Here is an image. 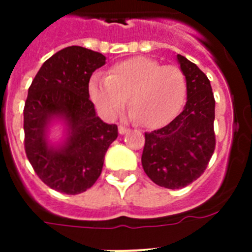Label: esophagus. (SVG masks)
Returning <instances> with one entry per match:
<instances>
[{"mask_svg":"<svg viewBox=\"0 0 252 252\" xmlns=\"http://www.w3.org/2000/svg\"><path fill=\"white\" fill-rule=\"evenodd\" d=\"M119 132L120 135H125L126 132H128V128L125 127V126H122V125H120L119 126Z\"/></svg>","mask_w":252,"mask_h":252,"instance_id":"obj_1","label":"esophagus"}]
</instances>
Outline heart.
I'll return each mask as SVG.
<instances>
[{
    "label": "heart",
    "mask_w": 252,
    "mask_h": 252,
    "mask_svg": "<svg viewBox=\"0 0 252 252\" xmlns=\"http://www.w3.org/2000/svg\"><path fill=\"white\" fill-rule=\"evenodd\" d=\"M88 90L93 103L106 117L119 115L128 97L131 117L145 127L158 128L182 110L187 79L177 66L137 57L113 65L107 77L93 75Z\"/></svg>",
    "instance_id": "obj_1"
}]
</instances>
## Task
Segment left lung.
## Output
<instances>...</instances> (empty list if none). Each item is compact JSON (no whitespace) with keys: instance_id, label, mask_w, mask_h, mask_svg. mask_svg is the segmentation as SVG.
<instances>
[{"instance_id":"8db88e82","label":"left lung","mask_w":252,"mask_h":252,"mask_svg":"<svg viewBox=\"0 0 252 252\" xmlns=\"http://www.w3.org/2000/svg\"><path fill=\"white\" fill-rule=\"evenodd\" d=\"M178 63L187 79V103L169 125L145 133L141 162L154 183L180 189L203 174L216 146L215 97L207 75L183 55Z\"/></svg>"}]
</instances>
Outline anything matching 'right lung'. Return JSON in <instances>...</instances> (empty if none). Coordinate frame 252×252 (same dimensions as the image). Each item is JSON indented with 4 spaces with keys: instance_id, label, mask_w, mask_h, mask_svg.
Returning <instances> with one entry per match:
<instances>
[{
    "instance_id": "add662e5",
    "label": "right lung",
    "mask_w": 252,
    "mask_h": 252,
    "mask_svg": "<svg viewBox=\"0 0 252 252\" xmlns=\"http://www.w3.org/2000/svg\"><path fill=\"white\" fill-rule=\"evenodd\" d=\"M104 64L101 53L68 46L46 60L29 88L24 108L26 157L37 177L60 193L79 194L91 188L119 135L116 125L95 115L90 99L91 77ZM55 121L64 125L60 144L47 136Z\"/></svg>"
}]
</instances>
